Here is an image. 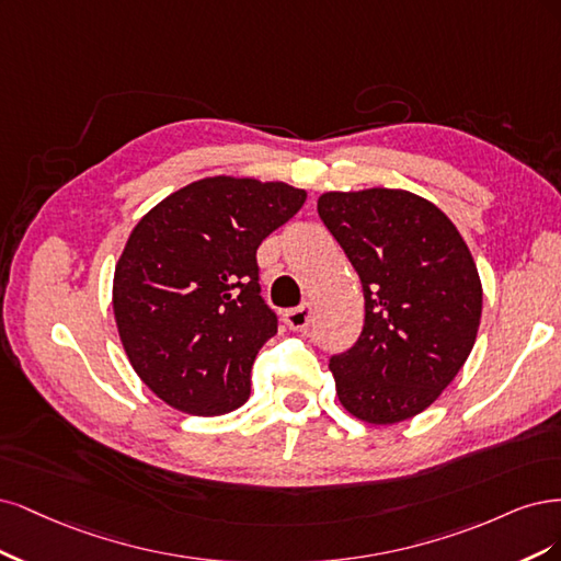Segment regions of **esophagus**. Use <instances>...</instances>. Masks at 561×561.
Returning a JSON list of instances; mask_svg holds the SVG:
<instances>
[{
  "instance_id": "1",
  "label": "esophagus",
  "mask_w": 561,
  "mask_h": 561,
  "mask_svg": "<svg viewBox=\"0 0 561 561\" xmlns=\"http://www.w3.org/2000/svg\"><path fill=\"white\" fill-rule=\"evenodd\" d=\"M284 323L291 331H307L312 323V307L307 302L300 307H291V310L284 312Z\"/></svg>"
}]
</instances>
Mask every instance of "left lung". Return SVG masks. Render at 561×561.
Listing matches in <instances>:
<instances>
[{
	"mask_svg": "<svg viewBox=\"0 0 561 561\" xmlns=\"http://www.w3.org/2000/svg\"><path fill=\"white\" fill-rule=\"evenodd\" d=\"M317 211L366 300L364 331L329 360L337 399L368 424L410 420L473 350L482 284L471 251L436 205L408 191L323 193Z\"/></svg>",
	"mask_w": 561,
	"mask_h": 561,
	"instance_id": "1",
	"label": "left lung"
}]
</instances>
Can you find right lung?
Listing matches in <instances>:
<instances>
[{"label":"right lung","instance_id":"right-lung-1","mask_svg":"<svg viewBox=\"0 0 561 561\" xmlns=\"http://www.w3.org/2000/svg\"><path fill=\"white\" fill-rule=\"evenodd\" d=\"M305 197L282 182L209 176L135 226L116 265L114 314L125 354L158 399L203 417L249 399L254 358L277 333L256 251Z\"/></svg>","mask_w":561,"mask_h":561}]
</instances>
